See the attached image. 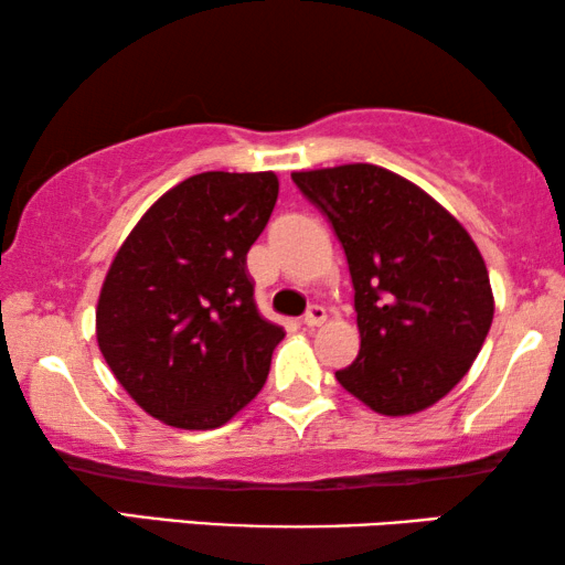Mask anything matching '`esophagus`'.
Masks as SVG:
<instances>
[{
    "instance_id": "1",
    "label": "esophagus",
    "mask_w": 565,
    "mask_h": 565,
    "mask_svg": "<svg viewBox=\"0 0 565 565\" xmlns=\"http://www.w3.org/2000/svg\"><path fill=\"white\" fill-rule=\"evenodd\" d=\"M327 321V311H323L321 306H311L303 316V323L306 327H321V323Z\"/></svg>"
}]
</instances>
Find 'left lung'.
Segmentation results:
<instances>
[{"label":"left lung","mask_w":565,"mask_h":565,"mask_svg":"<svg viewBox=\"0 0 565 565\" xmlns=\"http://www.w3.org/2000/svg\"><path fill=\"white\" fill-rule=\"evenodd\" d=\"M350 265L360 352L337 381L385 416L416 414L462 381L493 321L489 269L435 198L375 164L292 172Z\"/></svg>","instance_id":"obj_1"}]
</instances>
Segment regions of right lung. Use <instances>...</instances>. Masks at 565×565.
<instances>
[{
    "label": "right lung",
    "instance_id": "obj_1",
    "mask_svg": "<svg viewBox=\"0 0 565 565\" xmlns=\"http://www.w3.org/2000/svg\"><path fill=\"white\" fill-rule=\"evenodd\" d=\"M275 172H203L164 192L115 254L97 344L128 396L177 429H215L267 381L285 331L262 319L246 252L277 203Z\"/></svg>",
    "mask_w": 565,
    "mask_h": 565
}]
</instances>
